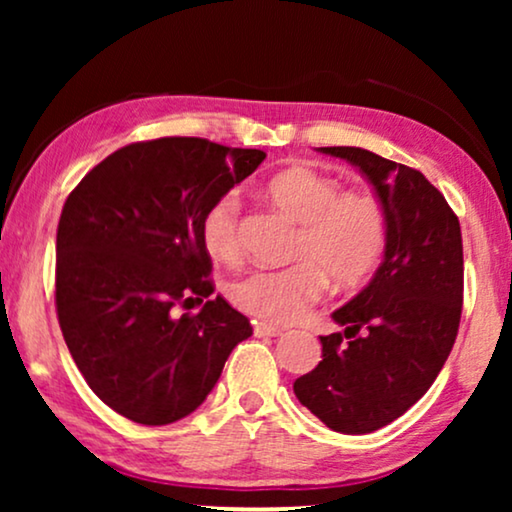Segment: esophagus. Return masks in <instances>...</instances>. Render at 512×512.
Masks as SVG:
<instances>
[{"label": "esophagus", "instance_id": "esophagus-1", "mask_svg": "<svg viewBox=\"0 0 512 512\" xmlns=\"http://www.w3.org/2000/svg\"><path fill=\"white\" fill-rule=\"evenodd\" d=\"M254 333L258 335V338H277V335H282L284 331L279 326H272V324H256Z\"/></svg>", "mask_w": 512, "mask_h": 512}]
</instances>
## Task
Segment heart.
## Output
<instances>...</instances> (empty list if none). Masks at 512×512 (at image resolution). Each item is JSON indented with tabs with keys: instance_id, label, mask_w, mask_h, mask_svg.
I'll use <instances>...</instances> for the list:
<instances>
[{
	"instance_id": "obj_1",
	"label": "heart",
	"mask_w": 512,
	"mask_h": 512,
	"mask_svg": "<svg viewBox=\"0 0 512 512\" xmlns=\"http://www.w3.org/2000/svg\"><path fill=\"white\" fill-rule=\"evenodd\" d=\"M268 195L277 209L300 223L291 251L298 263L282 270H251L228 286V298L251 317L286 324L303 317L324 296L326 275L340 286H354L373 272L387 242V221L375 198L342 193L338 181L310 170L277 174ZM202 242L216 261H240V198L235 191L209 205L202 216Z\"/></svg>"
}]
</instances>
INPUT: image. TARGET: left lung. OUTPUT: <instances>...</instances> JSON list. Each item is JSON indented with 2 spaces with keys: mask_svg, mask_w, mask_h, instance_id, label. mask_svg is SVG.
<instances>
[{
  "mask_svg": "<svg viewBox=\"0 0 512 512\" xmlns=\"http://www.w3.org/2000/svg\"><path fill=\"white\" fill-rule=\"evenodd\" d=\"M319 151L359 167L387 221L375 277L333 312L345 333L321 335L324 359L293 382L328 429L356 436L401 417L445 366L461 319L464 247L457 214L419 170L359 146Z\"/></svg>",
  "mask_w": 512,
  "mask_h": 512,
  "instance_id": "obj_1",
  "label": "left lung"
}]
</instances>
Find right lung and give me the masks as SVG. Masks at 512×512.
<instances>
[{
  "mask_svg": "<svg viewBox=\"0 0 512 512\" xmlns=\"http://www.w3.org/2000/svg\"><path fill=\"white\" fill-rule=\"evenodd\" d=\"M265 160L200 137L123 146L69 193L55 307L88 387L118 415L163 426L214 389L249 319L214 296L202 216ZM208 303L185 313L193 299Z\"/></svg>",
  "mask_w": 512,
  "mask_h": 512,
  "instance_id": "1",
  "label": "right lung"
}]
</instances>
